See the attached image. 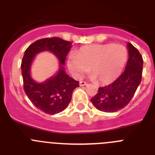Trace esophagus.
<instances>
[{
  "label": "esophagus",
  "instance_id": "1",
  "mask_svg": "<svg viewBox=\"0 0 155 155\" xmlns=\"http://www.w3.org/2000/svg\"><path fill=\"white\" fill-rule=\"evenodd\" d=\"M87 84V83L86 81H80V86H85Z\"/></svg>",
  "mask_w": 155,
  "mask_h": 155
}]
</instances>
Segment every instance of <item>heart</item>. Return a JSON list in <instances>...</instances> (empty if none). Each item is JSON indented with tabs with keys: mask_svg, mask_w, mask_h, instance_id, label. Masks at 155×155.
Listing matches in <instances>:
<instances>
[{
	"mask_svg": "<svg viewBox=\"0 0 155 155\" xmlns=\"http://www.w3.org/2000/svg\"><path fill=\"white\" fill-rule=\"evenodd\" d=\"M128 51L121 44H92L82 46L68 61L71 73L78 78L90 70L96 83L108 84L114 81L124 70Z\"/></svg>",
	"mask_w": 155,
	"mask_h": 155,
	"instance_id": "heart-1",
	"label": "heart"
}]
</instances>
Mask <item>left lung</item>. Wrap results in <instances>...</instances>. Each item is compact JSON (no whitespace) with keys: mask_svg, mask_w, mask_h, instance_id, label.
<instances>
[{"mask_svg":"<svg viewBox=\"0 0 155 155\" xmlns=\"http://www.w3.org/2000/svg\"><path fill=\"white\" fill-rule=\"evenodd\" d=\"M129 58L125 71L112 84L98 88L91 99L97 109L114 113L129 104L140 84L143 61L141 54L130 42L127 43Z\"/></svg>","mask_w":155,"mask_h":155,"instance_id":"obj_1","label":"left lung"}]
</instances>
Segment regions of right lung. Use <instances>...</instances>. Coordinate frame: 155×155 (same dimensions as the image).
<instances>
[{
  "mask_svg": "<svg viewBox=\"0 0 155 155\" xmlns=\"http://www.w3.org/2000/svg\"><path fill=\"white\" fill-rule=\"evenodd\" d=\"M71 48L69 41L52 37L35 41L25 51L21 64L25 92L31 103L46 114L54 115L64 110L71 102L73 91L79 87V81L68 76L63 67ZM46 50L58 58L61 68L57 75L43 83H36L30 76L31 64L36 53Z\"/></svg>",
  "mask_w": 155,
  "mask_h": 155,
  "instance_id": "add662e5",
  "label": "right lung"
}]
</instances>
